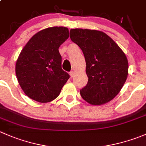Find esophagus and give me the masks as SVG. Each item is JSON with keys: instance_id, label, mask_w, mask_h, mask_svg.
Wrapping results in <instances>:
<instances>
[{"instance_id": "obj_1", "label": "esophagus", "mask_w": 146, "mask_h": 146, "mask_svg": "<svg viewBox=\"0 0 146 146\" xmlns=\"http://www.w3.org/2000/svg\"><path fill=\"white\" fill-rule=\"evenodd\" d=\"M70 76L71 78H73L75 76V72L74 71H70Z\"/></svg>"}]
</instances>
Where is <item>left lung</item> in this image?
Masks as SVG:
<instances>
[{
    "mask_svg": "<svg viewBox=\"0 0 146 146\" xmlns=\"http://www.w3.org/2000/svg\"><path fill=\"white\" fill-rule=\"evenodd\" d=\"M70 37L82 49L86 62L88 81L80 90L82 99L92 105L110 102L120 92L129 74L123 51L101 31L71 29Z\"/></svg>",
    "mask_w": 146,
    "mask_h": 146,
    "instance_id": "obj_1",
    "label": "left lung"
}]
</instances>
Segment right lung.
<instances>
[{
    "label": "right lung",
    "mask_w": 146,
    "mask_h": 146,
    "mask_svg": "<svg viewBox=\"0 0 146 146\" xmlns=\"http://www.w3.org/2000/svg\"><path fill=\"white\" fill-rule=\"evenodd\" d=\"M65 27H52L35 34L20 52L15 64L20 86L27 97L41 103L55 100L69 78L61 68L58 48L68 38Z\"/></svg>",
    "instance_id": "1"
}]
</instances>
